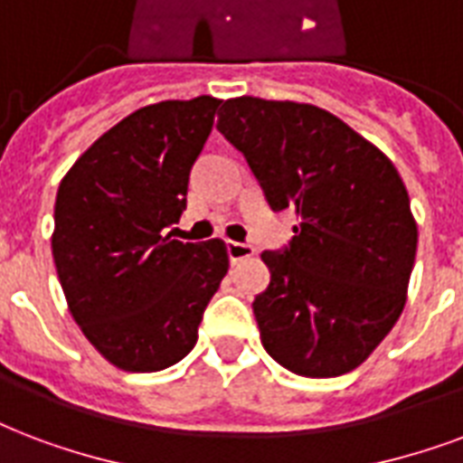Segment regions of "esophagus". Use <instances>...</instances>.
<instances>
[{
  "mask_svg": "<svg viewBox=\"0 0 463 463\" xmlns=\"http://www.w3.org/2000/svg\"><path fill=\"white\" fill-rule=\"evenodd\" d=\"M255 255V250L245 242H235V240H228V257H231V262H240V260H245V257Z\"/></svg>",
  "mask_w": 463,
  "mask_h": 463,
  "instance_id": "1",
  "label": "esophagus"
}]
</instances>
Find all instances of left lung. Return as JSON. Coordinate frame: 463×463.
I'll return each instance as SVG.
<instances>
[{"label":"left lung","instance_id":"obj_1","mask_svg":"<svg viewBox=\"0 0 463 463\" xmlns=\"http://www.w3.org/2000/svg\"><path fill=\"white\" fill-rule=\"evenodd\" d=\"M247 157L274 211L298 225L284 252H262L269 287L252 303L274 362L308 379L357 369L408 298L418 223L393 162L326 109L228 99L218 126Z\"/></svg>","mask_w":463,"mask_h":463}]
</instances>
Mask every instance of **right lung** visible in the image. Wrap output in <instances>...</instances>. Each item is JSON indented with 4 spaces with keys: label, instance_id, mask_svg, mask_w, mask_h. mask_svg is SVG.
Wrapping results in <instances>:
<instances>
[{
    "label": "right lung",
    "instance_id": "add662e5",
    "mask_svg": "<svg viewBox=\"0 0 463 463\" xmlns=\"http://www.w3.org/2000/svg\"><path fill=\"white\" fill-rule=\"evenodd\" d=\"M221 99H169L109 128L67 169L55 199L52 260L91 347L123 372L184 359L228 274L223 240L182 242L194 160Z\"/></svg>",
    "mask_w": 463,
    "mask_h": 463
}]
</instances>
